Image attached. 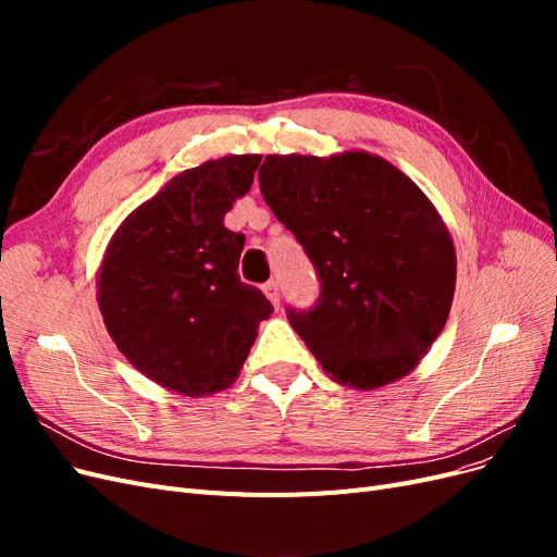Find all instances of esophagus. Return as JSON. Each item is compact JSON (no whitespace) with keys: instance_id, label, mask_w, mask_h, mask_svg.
<instances>
[{"instance_id":"esophagus-1","label":"esophagus","mask_w":557,"mask_h":557,"mask_svg":"<svg viewBox=\"0 0 557 557\" xmlns=\"http://www.w3.org/2000/svg\"><path fill=\"white\" fill-rule=\"evenodd\" d=\"M262 293L267 295V299L272 301L274 307H278V299H281V288H278V281H267L264 285H262Z\"/></svg>"}]
</instances>
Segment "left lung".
<instances>
[{
	"mask_svg": "<svg viewBox=\"0 0 557 557\" xmlns=\"http://www.w3.org/2000/svg\"><path fill=\"white\" fill-rule=\"evenodd\" d=\"M260 193L318 272L315 309L288 318L325 374L358 391L411 374L446 325L458 274L428 195L367 150L267 156Z\"/></svg>",
	"mask_w": 557,
	"mask_h": 557,
	"instance_id": "obj_1",
	"label": "left lung"
}]
</instances>
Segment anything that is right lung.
Segmentation results:
<instances>
[{
    "label": "right lung",
    "mask_w": 557,
    "mask_h": 557,
    "mask_svg": "<svg viewBox=\"0 0 557 557\" xmlns=\"http://www.w3.org/2000/svg\"><path fill=\"white\" fill-rule=\"evenodd\" d=\"M260 160L225 156L181 172L117 225L99 262L97 305L113 344L166 391H225L274 311L239 278L244 237L225 227Z\"/></svg>",
    "instance_id": "add662e5"
}]
</instances>
